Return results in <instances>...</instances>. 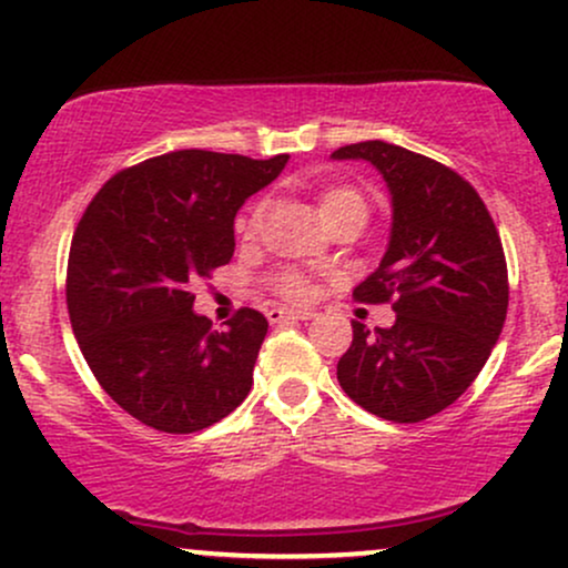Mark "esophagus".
Segmentation results:
<instances>
[{
  "instance_id": "esophagus-1",
  "label": "esophagus",
  "mask_w": 568,
  "mask_h": 568,
  "mask_svg": "<svg viewBox=\"0 0 568 568\" xmlns=\"http://www.w3.org/2000/svg\"><path fill=\"white\" fill-rule=\"evenodd\" d=\"M270 323H280V321H312L315 312L312 310H270L266 312Z\"/></svg>"
}]
</instances>
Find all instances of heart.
<instances>
[{"label":"heart","mask_w":568,"mask_h":568,"mask_svg":"<svg viewBox=\"0 0 568 568\" xmlns=\"http://www.w3.org/2000/svg\"><path fill=\"white\" fill-rule=\"evenodd\" d=\"M317 207H321V216L325 224H334L336 219L347 216V213H366V197H363L361 189L347 186V184H334L325 186L317 192ZM266 219V205L264 202H256L245 211V216L237 221V234L243 240H256L264 230ZM272 291L277 293L280 298H288V302H302V298L310 296V280H306L298 270H280L270 277Z\"/></svg>","instance_id":"1"}]
</instances>
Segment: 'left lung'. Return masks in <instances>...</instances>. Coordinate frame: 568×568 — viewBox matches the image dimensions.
I'll use <instances>...</instances> for the list:
<instances>
[{
    "instance_id": "8db88e82",
    "label": "left lung",
    "mask_w": 568,
    "mask_h": 568,
    "mask_svg": "<svg viewBox=\"0 0 568 568\" xmlns=\"http://www.w3.org/2000/svg\"><path fill=\"white\" fill-rule=\"evenodd\" d=\"M393 194V234L379 270L352 296L393 304L395 323H352L336 379L357 406L397 425L440 414L486 366L510 302L507 262L486 202L452 168L387 141L349 143Z\"/></svg>"
}]
</instances>
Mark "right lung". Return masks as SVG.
<instances>
[{"label":"right lung","mask_w":568,"mask_h":568,"mask_svg":"<svg viewBox=\"0 0 568 568\" xmlns=\"http://www.w3.org/2000/svg\"><path fill=\"white\" fill-rule=\"evenodd\" d=\"M285 162L181 149L114 173L84 207L69 321L98 384L141 425L197 433L251 393L270 323L243 306L216 331L192 312V291L230 264L240 205Z\"/></svg>","instance_id":"add662e5"}]
</instances>
